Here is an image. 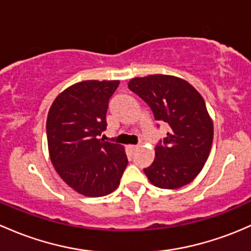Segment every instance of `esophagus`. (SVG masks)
I'll return each instance as SVG.
<instances>
[{
    "label": "esophagus",
    "mask_w": 251,
    "mask_h": 251,
    "mask_svg": "<svg viewBox=\"0 0 251 251\" xmlns=\"http://www.w3.org/2000/svg\"><path fill=\"white\" fill-rule=\"evenodd\" d=\"M138 148H139V146H128V147H126V151H127L128 155H131V154H133L136 150H138Z\"/></svg>",
    "instance_id": "esophagus-1"
}]
</instances>
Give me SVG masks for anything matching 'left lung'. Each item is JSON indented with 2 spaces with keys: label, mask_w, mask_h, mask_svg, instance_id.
I'll list each match as a JSON object with an SVG mask.
<instances>
[{
  "label": "left lung",
  "mask_w": 251,
  "mask_h": 251,
  "mask_svg": "<svg viewBox=\"0 0 251 251\" xmlns=\"http://www.w3.org/2000/svg\"><path fill=\"white\" fill-rule=\"evenodd\" d=\"M144 81L152 89V112L160 121L150 151L151 162L143 168L149 179L163 185L186 183V173L207 150L213 119L208 97L185 68L163 65Z\"/></svg>",
  "instance_id": "1"
}]
</instances>
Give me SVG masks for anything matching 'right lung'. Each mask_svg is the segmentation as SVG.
<instances>
[{"label": "right lung", "instance_id": "right-lung-1", "mask_svg": "<svg viewBox=\"0 0 251 251\" xmlns=\"http://www.w3.org/2000/svg\"><path fill=\"white\" fill-rule=\"evenodd\" d=\"M88 63L63 73L59 92L50 102L47 133L50 149L81 172H112L118 162L105 136L107 115L123 102L126 86L117 79L89 78L62 89L75 73L94 68Z\"/></svg>", "mask_w": 251, "mask_h": 251}]
</instances>
